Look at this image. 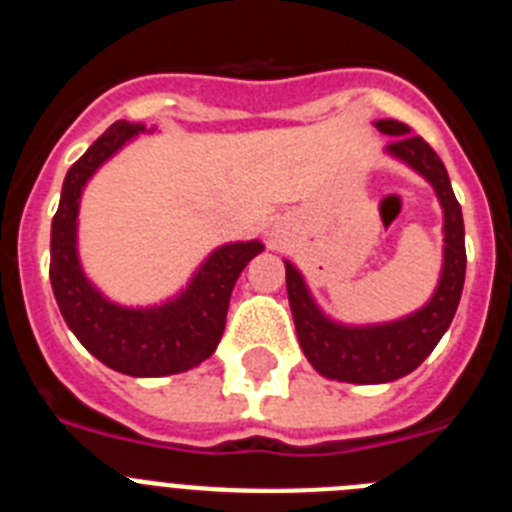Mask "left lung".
Segmentation results:
<instances>
[{
    "label": "left lung",
    "mask_w": 512,
    "mask_h": 512,
    "mask_svg": "<svg viewBox=\"0 0 512 512\" xmlns=\"http://www.w3.org/2000/svg\"><path fill=\"white\" fill-rule=\"evenodd\" d=\"M374 125L379 133L395 135L387 153L418 171L436 189L443 207V269L431 300L408 318L379 325H341L325 318L300 271L284 261L289 307L307 361L323 377L351 384L395 382L418 369L449 330L467 274L464 217L443 161L420 135L410 133L405 122L377 120Z\"/></svg>",
    "instance_id": "8db88e82"
}]
</instances>
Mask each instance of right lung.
<instances>
[{"label":"right lung","instance_id":"right-lung-1","mask_svg":"<svg viewBox=\"0 0 512 512\" xmlns=\"http://www.w3.org/2000/svg\"><path fill=\"white\" fill-rule=\"evenodd\" d=\"M143 130L125 120L110 125L63 179L51 225V284L63 320L89 354L130 377H166L215 354L235 282L248 261L264 251V243L238 241L215 248L187 289L164 305L122 307L107 300L79 264V200L94 171Z\"/></svg>","mask_w":512,"mask_h":512}]
</instances>
